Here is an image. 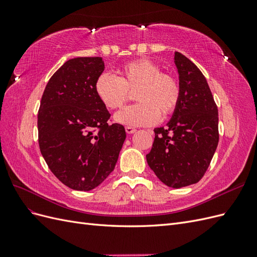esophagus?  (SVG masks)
Masks as SVG:
<instances>
[{"label":"esophagus","mask_w":257,"mask_h":257,"mask_svg":"<svg viewBox=\"0 0 257 257\" xmlns=\"http://www.w3.org/2000/svg\"><path fill=\"white\" fill-rule=\"evenodd\" d=\"M125 131H126L127 134H133L134 132H136V128L132 127V126H125Z\"/></svg>","instance_id":"obj_1"}]
</instances>
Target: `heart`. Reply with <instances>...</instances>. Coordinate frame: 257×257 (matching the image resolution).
Segmentation results:
<instances>
[{
	"label": "heart",
	"mask_w": 257,
	"mask_h": 257,
	"mask_svg": "<svg viewBox=\"0 0 257 257\" xmlns=\"http://www.w3.org/2000/svg\"><path fill=\"white\" fill-rule=\"evenodd\" d=\"M95 93L108 109H119L130 98V91H136L138 103L124 108L115 120L125 125L147 126L174 113L181 96V89L175 76L162 73L158 63L139 59L123 65L119 77L100 74L95 81Z\"/></svg>",
	"instance_id": "1"
}]
</instances>
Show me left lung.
Masks as SVG:
<instances>
[{"label":"left lung","mask_w":257,"mask_h":257,"mask_svg":"<svg viewBox=\"0 0 257 257\" xmlns=\"http://www.w3.org/2000/svg\"><path fill=\"white\" fill-rule=\"evenodd\" d=\"M181 96L166 126L154 128L148 165L170 188L197 183L219 143V114L205 76L180 52L175 53Z\"/></svg>","instance_id":"1"}]
</instances>
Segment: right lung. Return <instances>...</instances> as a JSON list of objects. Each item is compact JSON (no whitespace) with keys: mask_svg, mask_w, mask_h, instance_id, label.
<instances>
[{"mask_svg":"<svg viewBox=\"0 0 257 257\" xmlns=\"http://www.w3.org/2000/svg\"><path fill=\"white\" fill-rule=\"evenodd\" d=\"M100 57L66 61L49 79L37 114L38 145L59 180L77 191L95 189L114 169L125 130L95 93Z\"/></svg>","mask_w":257,"mask_h":257,"instance_id":"1","label":"right lung"}]
</instances>
